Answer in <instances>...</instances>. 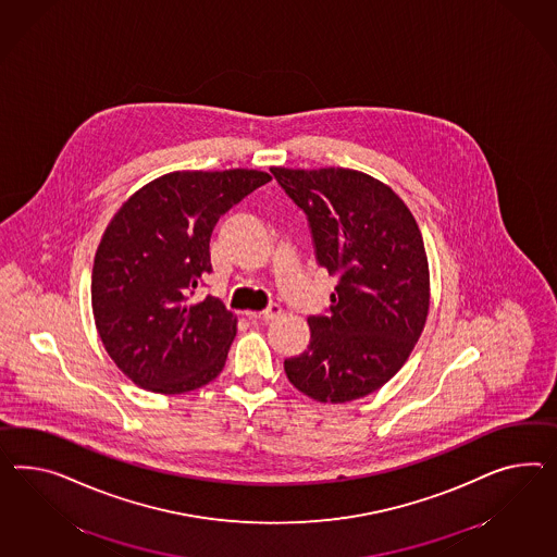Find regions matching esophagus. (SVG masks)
Returning a JSON list of instances; mask_svg holds the SVG:
<instances>
[{
  "label": "esophagus",
  "instance_id": "34e87169",
  "mask_svg": "<svg viewBox=\"0 0 557 557\" xmlns=\"http://www.w3.org/2000/svg\"><path fill=\"white\" fill-rule=\"evenodd\" d=\"M282 314V310H280V306H270L268 310H263V312H249L247 317L249 320H261V322H270L273 318H277Z\"/></svg>",
  "mask_w": 557,
  "mask_h": 557
}]
</instances>
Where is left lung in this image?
I'll use <instances>...</instances> for the list:
<instances>
[{"label": "left lung", "instance_id": "obj_1", "mask_svg": "<svg viewBox=\"0 0 557 557\" xmlns=\"http://www.w3.org/2000/svg\"><path fill=\"white\" fill-rule=\"evenodd\" d=\"M306 212L317 261L338 277L329 317H310V345L284 361L298 392L346 404L381 389L425 326L430 270L420 226L406 202L348 168H271Z\"/></svg>", "mask_w": 557, "mask_h": 557}]
</instances>
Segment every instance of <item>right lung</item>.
Masks as SVG:
<instances>
[{
    "label": "right lung",
    "mask_w": 557,
    "mask_h": 557,
    "mask_svg": "<svg viewBox=\"0 0 557 557\" xmlns=\"http://www.w3.org/2000/svg\"><path fill=\"white\" fill-rule=\"evenodd\" d=\"M268 172L182 170L129 196L95 253L90 304L107 355L137 387L195 392L225 367L237 318L223 301L190 296L211 273L212 228Z\"/></svg>",
    "instance_id": "right-lung-1"
}]
</instances>
